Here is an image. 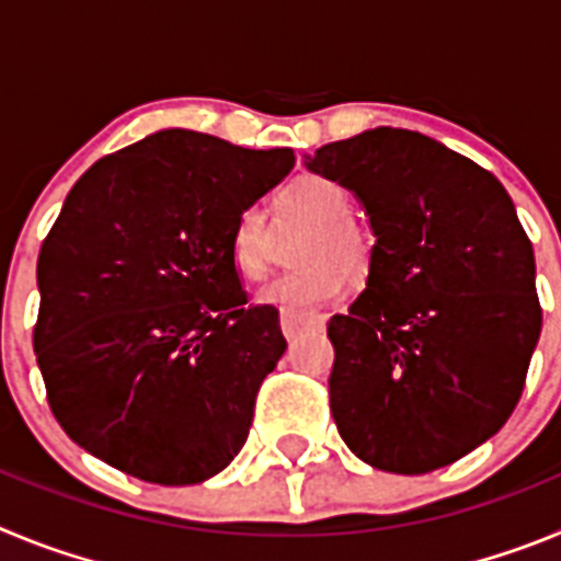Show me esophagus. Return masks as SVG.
<instances>
[{"label": "esophagus", "mask_w": 561, "mask_h": 561, "mask_svg": "<svg viewBox=\"0 0 561 561\" xmlns=\"http://www.w3.org/2000/svg\"><path fill=\"white\" fill-rule=\"evenodd\" d=\"M325 325V317L320 314H297V311L284 309L280 311V329H284L286 340H295L304 331H320Z\"/></svg>", "instance_id": "34e87169"}]
</instances>
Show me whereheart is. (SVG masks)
Segmentation results:
<instances>
[{"label":"heart","mask_w":561,"mask_h":561,"mask_svg":"<svg viewBox=\"0 0 561 561\" xmlns=\"http://www.w3.org/2000/svg\"><path fill=\"white\" fill-rule=\"evenodd\" d=\"M277 210L284 221H311L314 230L304 238L297 261L306 266L275 277L257 291L264 306L289 311H311L336 300L348 280H362L374 264V241L354 221L351 193L325 176H300L277 193ZM275 232L270 213L261 205L238 210L230 227V257L238 275L257 280L270 270Z\"/></svg>","instance_id":"obj_1"}]
</instances>
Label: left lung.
<instances>
[{"mask_svg":"<svg viewBox=\"0 0 561 561\" xmlns=\"http://www.w3.org/2000/svg\"><path fill=\"white\" fill-rule=\"evenodd\" d=\"M376 236L365 291L329 323L331 415L374 469L424 474L492 438L542 331L534 247L497 176L408 128L306 157Z\"/></svg>","mask_w":561,"mask_h":561,"instance_id":"left-lung-1","label":"left lung"}]
</instances>
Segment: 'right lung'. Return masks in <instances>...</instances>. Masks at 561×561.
<instances>
[{
	"label": "right lung",
	"mask_w": 561,
	"mask_h": 561,
	"mask_svg": "<svg viewBox=\"0 0 561 561\" xmlns=\"http://www.w3.org/2000/svg\"><path fill=\"white\" fill-rule=\"evenodd\" d=\"M291 165V148L162 128L76 182L38 252L33 348L78 447L160 485L241 453L286 340L275 306H247L230 227Z\"/></svg>",
	"instance_id": "add662e5"
}]
</instances>
